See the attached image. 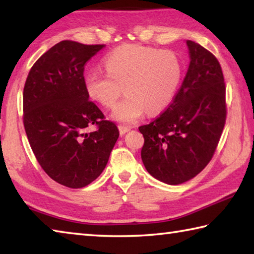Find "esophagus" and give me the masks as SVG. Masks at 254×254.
<instances>
[{
  "mask_svg": "<svg viewBox=\"0 0 254 254\" xmlns=\"http://www.w3.org/2000/svg\"><path fill=\"white\" fill-rule=\"evenodd\" d=\"M119 130H120V134H121V135H124V134H126L127 132L130 131L131 128H130V127H124V126H120V127H119Z\"/></svg>",
  "mask_w": 254,
  "mask_h": 254,
  "instance_id": "esophagus-1",
  "label": "esophagus"
}]
</instances>
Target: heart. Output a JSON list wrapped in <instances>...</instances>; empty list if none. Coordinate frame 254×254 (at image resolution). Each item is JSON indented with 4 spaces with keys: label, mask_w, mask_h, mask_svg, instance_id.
<instances>
[{
    "label": "heart",
    "mask_w": 254,
    "mask_h": 254,
    "mask_svg": "<svg viewBox=\"0 0 254 254\" xmlns=\"http://www.w3.org/2000/svg\"><path fill=\"white\" fill-rule=\"evenodd\" d=\"M106 71L91 70L84 77L88 96L105 107L115 106L112 118L123 124H133L145 111L156 114L173 101L182 79L183 68L171 51H159L137 45H124L106 56Z\"/></svg>",
    "instance_id": "heart-1"
}]
</instances>
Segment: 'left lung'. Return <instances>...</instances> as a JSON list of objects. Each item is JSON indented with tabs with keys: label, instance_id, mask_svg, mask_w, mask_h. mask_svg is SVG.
I'll return each instance as SVG.
<instances>
[{
	"label": "left lung",
	"instance_id": "1",
	"mask_svg": "<svg viewBox=\"0 0 254 254\" xmlns=\"http://www.w3.org/2000/svg\"><path fill=\"white\" fill-rule=\"evenodd\" d=\"M186 45L190 63L178 93L162 114L139 127L145 169L168 185L186 183L207 166L226 119L220 63L196 42L187 40Z\"/></svg>",
	"mask_w": 254,
	"mask_h": 254
}]
</instances>
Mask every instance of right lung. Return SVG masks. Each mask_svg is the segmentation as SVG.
<instances>
[{
  "label": "right lung",
  "mask_w": 254,
  "mask_h": 254,
  "mask_svg": "<svg viewBox=\"0 0 254 254\" xmlns=\"http://www.w3.org/2000/svg\"><path fill=\"white\" fill-rule=\"evenodd\" d=\"M104 45L64 40L34 63L23 89V124L41 168L69 188H83L102 174L120 135L89 101L85 64ZM96 124L98 130L85 127Z\"/></svg>",
  "instance_id": "1"
}]
</instances>
